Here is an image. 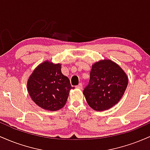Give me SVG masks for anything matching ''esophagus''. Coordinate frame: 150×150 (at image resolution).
<instances>
[{
	"label": "esophagus",
	"mask_w": 150,
	"mask_h": 150,
	"mask_svg": "<svg viewBox=\"0 0 150 150\" xmlns=\"http://www.w3.org/2000/svg\"><path fill=\"white\" fill-rule=\"evenodd\" d=\"M76 88H77V89H81L82 88V83H80L78 85H77L76 86Z\"/></svg>",
	"instance_id": "obj_1"
}]
</instances>
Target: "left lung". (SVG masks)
Wrapping results in <instances>:
<instances>
[{"mask_svg": "<svg viewBox=\"0 0 150 150\" xmlns=\"http://www.w3.org/2000/svg\"><path fill=\"white\" fill-rule=\"evenodd\" d=\"M128 82L127 75L119 65L111 60H102L92 65L89 83L83 94L91 108L105 111L120 101Z\"/></svg>", "mask_w": 150, "mask_h": 150, "instance_id": "1", "label": "left lung"}]
</instances>
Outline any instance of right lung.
Returning <instances> with one entry per match:
<instances>
[{"instance_id":"right-lung-1","label":"right lung","mask_w":150,"mask_h":150,"mask_svg":"<svg viewBox=\"0 0 150 150\" xmlns=\"http://www.w3.org/2000/svg\"><path fill=\"white\" fill-rule=\"evenodd\" d=\"M61 65L44 61L38 65L27 81L29 94L39 107L55 111L64 106L71 87L61 73Z\"/></svg>"}]
</instances>
